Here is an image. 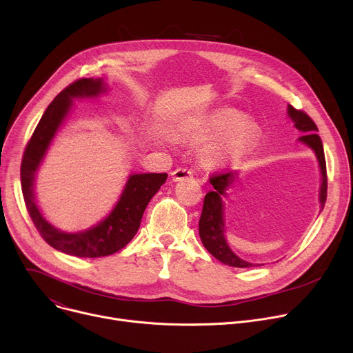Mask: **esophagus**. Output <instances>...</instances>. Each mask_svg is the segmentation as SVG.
<instances>
[{"instance_id": "esophagus-1", "label": "esophagus", "mask_w": 353, "mask_h": 353, "mask_svg": "<svg viewBox=\"0 0 353 353\" xmlns=\"http://www.w3.org/2000/svg\"><path fill=\"white\" fill-rule=\"evenodd\" d=\"M193 177V172L189 169H184V168H179L174 172H172V179L173 181H180L184 179H192Z\"/></svg>"}]
</instances>
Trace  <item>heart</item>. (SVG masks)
I'll list each match as a JSON object with an SVG mask.
<instances>
[{
    "mask_svg": "<svg viewBox=\"0 0 353 353\" xmlns=\"http://www.w3.org/2000/svg\"><path fill=\"white\" fill-rule=\"evenodd\" d=\"M183 134L200 140L213 139L204 149V161L220 168L247 156L255 146L258 130L245 116L230 108H219L190 117L181 125Z\"/></svg>",
    "mask_w": 353,
    "mask_h": 353,
    "instance_id": "heart-1",
    "label": "heart"
}]
</instances>
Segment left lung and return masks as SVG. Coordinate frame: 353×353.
Returning a JSON list of instances; mask_svg holds the SVG:
<instances>
[{"label": "left lung", "mask_w": 353, "mask_h": 353, "mask_svg": "<svg viewBox=\"0 0 353 353\" xmlns=\"http://www.w3.org/2000/svg\"><path fill=\"white\" fill-rule=\"evenodd\" d=\"M288 117L292 121L294 126L303 133L298 140L301 143L307 145L314 153L318 160L319 166V192H318V200H319V213L323 210L325 201H326V164H325V154H323V146L322 140L316 134L318 128L314 123V121L308 114H305L301 110H296L291 105L287 108ZM236 170H228L227 173L217 174L210 177V183L213 185L205 197L203 204L201 217L199 221V234L203 245L207 248V251L217 258L225 265L237 267V268H248L254 267L256 264L248 263L243 258H240L236 252L231 250V247L227 243L225 237V203L224 199L227 197V190L231 185V183L237 179ZM260 265V264H258Z\"/></svg>", "instance_id": "left-lung-1"}]
</instances>
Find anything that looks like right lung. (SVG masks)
<instances>
[{"label": "right lung", "mask_w": 353, "mask_h": 353, "mask_svg": "<svg viewBox=\"0 0 353 353\" xmlns=\"http://www.w3.org/2000/svg\"><path fill=\"white\" fill-rule=\"evenodd\" d=\"M102 78H85L69 85L43 112L21 164V185L28 213L42 236L55 250L82 258L106 256L122 250L137 232L145 210L168 180L166 173H132L110 213L95 225L63 231L45 219L37 201L35 181L54 139L78 99H98L108 92Z\"/></svg>", "instance_id": "add662e5"}]
</instances>
